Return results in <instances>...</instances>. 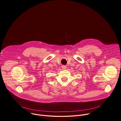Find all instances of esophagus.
Masks as SVG:
<instances>
[{"instance_id":"34e87169","label":"esophagus","mask_w":121,"mask_h":121,"mask_svg":"<svg viewBox=\"0 0 121 121\" xmlns=\"http://www.w3.org/2000/svg\"><path fill=\"white\" fill-rule=\"evenodd\" d=\"M62 69H66V66H65V65H63L62 66Z\"/></svg>"}]
</instances>
